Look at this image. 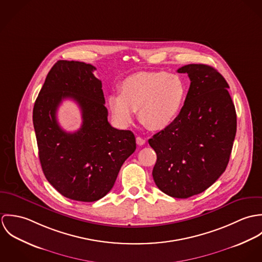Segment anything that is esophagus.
<instances>
[{
  "instance_id": "34e87169",
  "label": "esophagus",
  "mask_w": 262,
  "mask_h": 262,
  "mask_svg": "<svg viewBox=\"0 0 262 262\" xmlns=\"http://www.w3.org/2000/svg\"><path fill=\"white\" fill-rule=\"evenodd\" d=\"M136 142H137V144L138 145H144L145 144V139H143L142 137H140V136H137L136 137Z\"/></svg>"
}]
</instances>
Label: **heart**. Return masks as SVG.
<instances>
[{
  "label": "heart",
  "mask_w": 262,
  "mask_h": 262,
  "mask_svg": "<svg viewBox=\"0 0 262 262\" xmlns=\"http://www.w3.org/2000/svg\"><path fill=\"white\" fill-rule=\"evenodd\" d=\"M187 97L185 80L165 72H140L127 76L120 94L108 98L114 120L128 126L138 111L140 122L152 131L167 128L178 118Z\"/></svg>",
  "instance_id": "obj_1"
}]
</instances>
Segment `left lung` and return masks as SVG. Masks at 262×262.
<instances>
[{"label":"left lung","mask_w":262,"mask_h":262,"mask_svg":"<svg viewBox=\"0 0 262 262\" xmlns=\"http://www.w3.org/2000/svg\"><path fill=\"white\" fill-rule=\"evenodd\" d=\"M190 85L183 109L167 128L148 140L157 155L152 170L164 193L187 199L211 187L228 165L237 117L223 75L207 64H187Z\"/></svg>","instance_id":"1"}]
</instances>
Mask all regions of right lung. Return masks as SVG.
I'll return each mask as SVG.
<instances>
[{
    "mask_svg": "<svg viewBox=\"0 0 262 262\" xmlns=\"http://www.w3.org/2000/svg\"><path fill=\"white\" fill-rule=\"evenodd\" d=\"M92 64L58 60L49 71L33 108V125L41 167L46 180L63 196L95 202L105 196L125 160L136 149L133 132L108 122L102 81ZM72 98L82 111L75 133L62 130L56 111Z\"/></svg>",
    "mask_w": 262,
    "mask_h": 262,
    "instance_id": "1",
    "label": "right lung"
}]
</instances>
